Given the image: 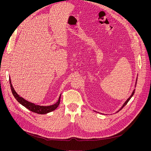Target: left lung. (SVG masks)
<instances>
[{
    "label": "left lung",
    "mask_w": 151,
    "mask_h": 151,
    "mask_svg": "<svg viewBox=\"0 0 151 151\" xmlns=\"http://www.w3.org/2000/svg\"><path fill=\"white\" fill-rule=\"evenodd\" d=\"M134 91H135V90H134V91H133V92L132 94L131 95V96H130V97H129V99H128L127 100V101H125V102L124 103V104L123 105V106H122V108H121V109H122V108H124V106H125V105H126L127 104V103L129 102V100H130V99H131V98L132 97V96H133V94H134Z\"/></svg>",
    "instance_id": "left-lung-1"
}]
</instances>
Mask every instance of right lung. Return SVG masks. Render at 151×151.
I'll return each mask as SVG.
<instances>
[{"label": "right lung", "instance_id": "obj_1", "mask_svg": "<svg viewBox=\"0 0 151 151\" xmlns=\"http://www.w3.org/2000/svg\"><path fill=\"white\" fill-rule=\"evenodd\" d=\"M10 81V88H11V90L12 92V93L14 96V98L17 99V100L21 104L22 106H24V107H26V108H27L28 109H29L31 111H32L34 113H36L37 114H45L46 113H48L52 111L54 109H56L59 104H60V96L59 97V99L58 101V102L56 104H55L52 105L51 106H39V105H35L34 104H32V103H30L27 100H26L25 99H24L22 97H21L19 95L15 92L14 88H13V86L11 84V80L10 78L9 79Z\"/></svg>", "mask_w": 151, "mask_h": 151}]
</instances>
